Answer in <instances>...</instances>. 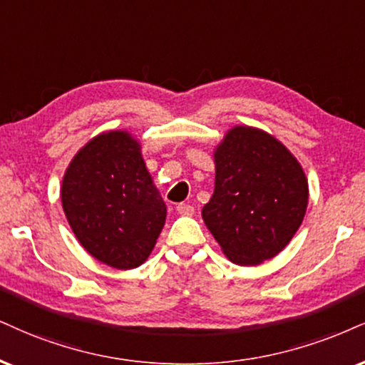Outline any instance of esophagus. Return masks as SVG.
Masks as SVG:
<instances>
[{
	"mask_svg": "<svg viewBox=\"0 0 365 365\" xmlns=\"http://www.w3.org/2000/svg\"><path fill=\"white\" fill-rule=\"evenodd\" d=\"M175 211H178L179 215H184V217H191L192 213H195V208H192L191 205H186V203H179L175 206Z\"/></svg>",
	"mask_w": 365,
	"mask_h": 365,
	"instance_id": "34e87169",
	"label": "esophagus"
}]
</instances>
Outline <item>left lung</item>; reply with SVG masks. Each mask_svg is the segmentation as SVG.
<instances>
[{"instance_id":"obj_1","label":"left lung","mask_w":365,"mask_h":365,"mask_svg":"<svg viewBox=\"0 0 365 365\" xmlns=\"http://www.w3.org/2000/svg\"><path fill=\"white\" fill-rule=\"evenodd\" d=\"M215 192L201 215L223 254L238 265L276 257L307 213L299 162L272 135L235 127L215 150Z\"/></svg>"}]
</instances>
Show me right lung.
Masks as SVG:
<instances>
[{
	"mask_svg": "<svg viewBox=\"0 0 365 365\" xmlns=\"http://www.w3.org/2000/svg\"><path fill=\"white\" fill-rule=\"evenodd\" d=\"M61 197L79 244L115 269L145 262L168 215L140 143L123 130L98 135L81 148L62 179Z\"/></svg>",
	"mask_w": 365,
	"mask_h": 365,
	"instance_id": "right-lung-1",
	"label": "right lung"
}]
</instances>
